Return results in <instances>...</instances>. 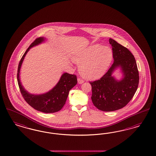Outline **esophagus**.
I'll return each mask as SVG.
<instances>
[{
  "mask_svg": "<svg viewBox=\"0 0 156 156\" xmlns=\"http://www.w3.org/2000/svg\"><path fill=\"white\" fill-rule=\"evenodd\" d=\"M77 81H78V83L80 84H83V83L84 82V81L83 80V79H81V78H78V79H77Z\"/></svg>",
  "mask_w": 156,
  "mask_h": 156,
  "instance_id": "1",
  "label": "esophagus"
}]
</instances>
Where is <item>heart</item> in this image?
<instances>
[{
    "label": "heart",
    "mask_w": 156,
    "mask_h": 156,
    "mask_svg": "<svg viewBox=\"0 0 156 156\" xmlns=\"http://www.w3.org/2000/svg\"><path fill=\"white\" fill-rule=\"evenodd\" d=\"M112 51L107 46L91 45L76 54L73 60L79 66L81 75L88 79H96L103 75L110 65Z\"/></svg>",
    "instance_id": "b5f03b06"
}]
</instances>
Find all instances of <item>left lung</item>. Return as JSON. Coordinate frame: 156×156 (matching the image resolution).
<instances>
[{"instance_id":"left-lung-1","label":"left lung","mask_w":156,"mask_h":156,"mask_svg":"<svg viewBox=\"0 0 156 156\" xmlns=\"http://www.w3.org/2000/svg\"><path fill=\"white\" fill-rule=\"evenodd\" d=\"M114 63L101 79L90 81L91 99L97 108L103 111L118 110L131 100L139 84V73L136 59L130 51L111 38ZM119 67L124 77L118 81L112 74Z\"/></svg>"}]
</instances>
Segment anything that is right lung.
<instances>
[{
    "label": "right lung",
    "instance_id": "add662e5",
    "mask_svg": "<svg viewBox=\"0 0 156 156\" xmlns=\"http://www.w3.org/2000/svg\"><path fill=\"white\" fill-rule=\"evenodd\" d=\"M45 40V38L44 37L38 38L27 48L21 58L18 66L17 80L22 95L30 106L36 110L44 113H53L60 110L66 104L69 90L77 83L76 76L70 75L68 73H63L61 76L60 80L54 88L45 94L40 95H34L29 93L22 85L20 79V67L26 55L30 48L39 45Z\"/></svg>",
    "mask_w": 156,
    "mask_h": 156
}]
</instances>
